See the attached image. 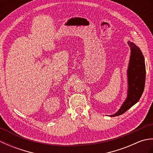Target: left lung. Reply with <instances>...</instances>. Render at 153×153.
Segmentation results:
<instances>
[{
	"instance_id": "8db88e82",
	"label": "left lung",
	"mask_w": 153,
	"mask_h": 153,
	"mask_svg": "<svg viewBox=\"0 0 153 153\" xmlns=\"http://www.w3.org/2000/svg\"><path fill=\"white\" fill-rule=\"evenodd\" d=\"M130 47L131 54L129 57L128 76V93L127 97L120 108L110 117L120 116L137 103L143 94L145 83V64L141 51L132 42L128 41Z\"/></svg>"
}]
</instances>
